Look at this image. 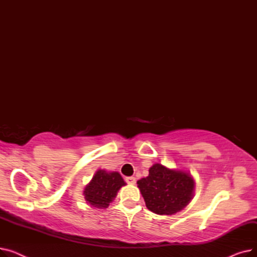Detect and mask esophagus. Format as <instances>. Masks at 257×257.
Instances as JSON below:
<instances>
[{
    "label": "esophagus",
    "instance_id": "34e87169",
    "mask_svg": "<svg viewBox=\"0 0 257 257\" xmlns=\"http://www.w3.org/2000/svg\"><path fill=\"white\" fill-rule=\"evenodd\" d=\"M125 181H126L128 184H136L137 179L134 178V177H126V178H125Z\"/></svg>",
    "mask_w": 257,
    "mask_h": 257
}]
</instances>
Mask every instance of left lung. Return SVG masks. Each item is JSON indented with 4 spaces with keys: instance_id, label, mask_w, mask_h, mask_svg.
Returning <instances> with one entry per match:
<instances>
[{
    "instance_id": "obj_1",
    "label": "left lung",
    "mask_w": 257,
    "mask_h": 257,
    "mask_svg": "<svg viewBox=\"0 0 257 257\" xmlns=\"http://www.w3.org/2000/svg\"><path fill=\"white\" fill-rule=\"evenodd\" d=\"M147 208L156 214H175L185 208L195 194L190 172L154 164L149 175L138 181Z\"/></svg>"
}]
</instances>
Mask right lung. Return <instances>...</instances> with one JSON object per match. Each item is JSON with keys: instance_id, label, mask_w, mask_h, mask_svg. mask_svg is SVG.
Segmentation results:
<instances>
[{"instance_id": "obj_1", "label": "right lung", "mask_w": 257, "mask_h": 257, "mask_svg": "<svg viewBox=\"0 0 257 257\" xmlns=\"http://www.w3.org/2000/svg\"><path fill=\"white\" fill-rule=\"evenodd\" d=\"M126 185L118 172L98 170L85 186L83 196L86 203L92 207L107 208L114 200L121 186Z\"/></svg>"}]
</instances>
